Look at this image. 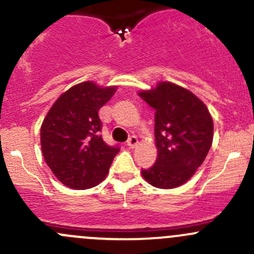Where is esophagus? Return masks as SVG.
<instances>
[{
  "label": "esophagus",
  "instance_id": "34e87169",
  "mask_svg": "<svg viewBox=\"0 0 254 254\" xmlns=\"http://www.w3.org/2000/svg\"><path fill=\"white\" fill-rule=\"evenodd\" d=\"M137 143H139V141H137V137L136 136H130L129 140H127V145L129 146L130 148H134V147H136Z\"/></svg>",
  "mask_w": 254,
  "mask_h": 254
}]
</instances>
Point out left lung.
I'll return each instance as SVG.
<instances>
[{"label": "left lung", "instance_id": "1", "mask_svg": "<svg viewBox=\"0 0 254 254\" xmlns=\"http://www.w3.org/2000/svg\"><path fill=\"white\" fill-rule=\"evenodd\" d=\"M139 96L155 109L157 147V160L142 170L143 179L156 188H177L193 177L211 147V115L195 94L172 82H160Z\"/></svg>", "mask_w": 254, "mask_h": 254}]
</instances>
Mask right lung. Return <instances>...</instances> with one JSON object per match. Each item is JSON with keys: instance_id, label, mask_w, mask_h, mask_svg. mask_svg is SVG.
Wrapping results in <instances>:
<instances>
[{"instance_id": "right-lung-1", "label": "right lung", "mask_w": 254, "mask_h": 254, "mask_svg": "<svg viewBox=\"0 0 254 254\" xmlns=\"http://www.w3.org/2000/svg\"><path fill=\"white\" fill-rule=\"evenodd\" d=\"M117 91L81 82L55 101L40 127L44 160L56 178L72 189H88L108 175L119 146H109L101 136L98 112Z\"/></svg>"}]
</instances>
